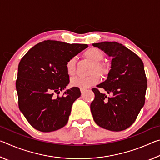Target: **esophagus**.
Returning a JSON list of instances; mask_svg holds the SVG:
<instances>
[{
    "label": "esophagus",
    "mask_w": 160,
    "mask_h": 160,
    "mask_svg": "<svg viewBox=\"0 0 160 160\" xmlns=\"http://www.w3.org/2000/svg\"><path fill=\"white\" fill-rule=\"evenodd\" d=\"M86 91L85 89H82V88H80V92H81V94H83L84 93H85V92Z\"/></svg>",
    "instance_id": "esophagus-1"
}]
</instances>
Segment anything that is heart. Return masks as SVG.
Here are the masks:
<instances>
[{
    "label": "heart",
    "instance_id": "1",
    "mask_svg": "<svg viewBox=\"0 0 160 160\" xmlns=\"http://www.w3.org/2000/svg\"><path fill=\"white\" fill-rule=\"evenodd\" d=\"M85 58L92 62L90 68L91 74L87 77H73L70 79V85L73 87L85 89L96 85L99 82V77L96 72L100 75H104L108 72V68L106 65L101 62L103 58V53L98 48H90L86 50L84 53ZM66 71L69 75H72L76 70V60L75 58H71L67 61Z\"/></svg>",
    "mask_w": 160,
    "mask_h": 160
}]
</instances>
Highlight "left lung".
Masks as SVG:
<instances>
[{
	"label": "left lung",
	"instance_id": "left-lung-1",
	"mask_svg": "<svg viewBox=\"0 0 160 160\" xmlns=\"http://www.w3.org/2000/svg\"><path fill=\"white\" fill-rule=\"evenodd\" d=\"M92 45L112 58L107 79L97 86L112 96L92 89L95 95L90 104L93 119L104 129L123 131L135 122L144 106L148 86L144 65L139 56L118 42Z\"/></svg>",
	"mask_w": 160,
	"mask_h": 160
}]
</instances>
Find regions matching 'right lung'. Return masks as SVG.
<instances>
[{
	"label": "right lung",
	"instance_id": "right-lung-1",
	"mask_svg": "<svg viewBox=\"0 0 160 160\" xmlns=\"http://www.w3.org/2000/svg\"><path fill=\"white\" fill-rule=\"evenodd\" d=\"M88 47L47 40L21 59L16 80L19 109L35 129L47 132L66 125L72 105L81 93L73 87L58 96L70 82L66 65Z\"/></svg>",
	"mask_w": 160,
	"mask_h": 160
}]
</instances>
